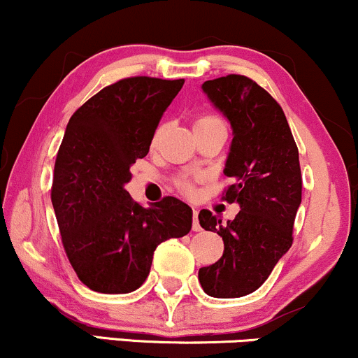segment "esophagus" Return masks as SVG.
Wrapping results in <instances>:
<instances>
[{"instance_id":"1","label":"esophagus","mask_w":358,"mask_h":358,"mask_svg":"<svg viewBox=\"0 0 358 358\" xmlns=\"http://www.w3.org/2000/svg\"><path fill=\"white\" fill-rule=\"evenodd\" d=\"M192 230L194 231H199L201 230V224H199V220H198V211H192Z\"/></svg>"}]
</instances>
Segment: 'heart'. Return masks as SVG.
<instances>
[{
    "mask_svg": "<svg viewBox=\"0 0 358 358\" xmlns=\"http://www.w3.org/2000/svg\"><path fill=\"white\" fill-rule=\"evenodd\" d=\"M208 128H220V130H227V125L218 115H203L199 116L198 120L194 122V130H208ZM160 134H162V127L157 128V131L154 134V143L157 142ZM179 189H182L184 192H192V182L189 179H179L178 180Z\"/></svg>",
    "mask_w": 358,
    "mask_h": 358,
    "instance_id": "obj_1",
    "label": "heart"
}]
</instances>
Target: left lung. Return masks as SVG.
Instances as JSON below:
<instances>
[{
  "label": "left lung",
  "mask_w": 358,
  "mask_h": 358,
  "mask_svg": "<svg viewBox=\"0 0 358 358\" xmlns=\"http://www.w3.org/2000/svg\"><path fill=\"white\" fill-rule=\"evenodd\" d=\"M201 87L231 125L223 172L233 184L223 199L240 211L224 223L201 210L199 224L222 236L224 250L198 277L211 298H242L266 282L292 245L303 191L299 152L282 108L255 81L230 74Z\"/></svg>",
  "instance_id": "1"
}]
</instances>
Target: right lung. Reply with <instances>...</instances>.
Listing matches in <instances>:
<instances>
[{
  "mask_svg": "<svg viewBox=\"0 0 358 358\" xmlns=\"http://www.w3.org/2000/svg\"><path fill=\"white\" fill-rule=\"evenodd\" d=\"M184 79L127 78L71 116L54 167L52 204L64 250L83 284L127 294L145 282L159 243L187 235L192 210L167 196L143 208L125 189Z\"/></svg>",
  "mask_w": 358,
  "mask_h": 358,
  "instance_id": "add662e5",
  "label": "right lung"
}]
</instances>
